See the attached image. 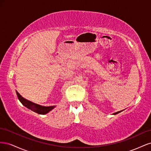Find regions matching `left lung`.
Wrapping results in <instances>:
<instances>
[{"label": "left lung", "instance_id": "1", "mask_svg": "<svg viewBox=\"0 0 151 151\" xmlns=\"http://www.w3.org/2000/svg\"><path fill=\"white\" fill-rule=\"evenodd\" d=\"M121 111H117V112H116V113H113V115H116V114L120 113Z\"/></svg>", "mask_w": 151, "mask_h": 151}]
</instances>
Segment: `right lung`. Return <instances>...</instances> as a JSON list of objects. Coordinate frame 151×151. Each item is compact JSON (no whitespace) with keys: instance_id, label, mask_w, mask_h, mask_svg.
Segmentation results:
<instances>
[{"instance_id":"right-lung-1","label":"right lung","mask_w":151,"mask_h":151,"mask_svg":"<svg viewBox=\"0 0 151 151\" xmlns=\"http://www.w3.org/2000/svg\"><path fill=\"white\" fill-rule=\"evenodd\" d=\"M16 94H17L18 99H19V100L22 104V105H24V106H26L27 108L31 109V110L36 113L41 114V115H45V114H47L51 110H52V109L55 107V106H41V105L35 104L33 102L24 99V98H22L17 91H16Z\"/></svg>"}]
</instances>
